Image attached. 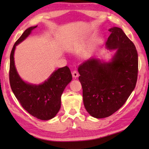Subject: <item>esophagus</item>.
Masks as SVG:
<instances>
[{
  "label": "esophagus",
  "instance_id": "obj_1",
  "mask_svg": "<svg viewBox=\"0 0 149 149\" xmlns=\"http://www.w3.org/2000/svg\"><path fill=\"white\" fill-rule=\"evenodd\" d=\"M78 73H77V71H75V70H74V71H73V72H72V76L74 77V78H76V77H78Z\"/></svg>",
  "mask_w": 149,
  "mask_h": 149
}]
</instances>
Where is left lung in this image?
Returning <instances> with one entry per match:
<instances>
[{"mask_svg": "<svg viewBox=\"0 0 149 149\" xmlns=\"http://www.w3.org/2000/svg\"><path fill=\"white\" fill-rule=\"evenodd\" d=\"M108 31L106 47L116 52L109 62L92 58L78 68L85 109L91 116H110L125 104L137 80L138 54L135 45L120 27Z\"/></svg>", "mask_w": 149, "mask_h": 149, "instance_id": "obj_1", "label": "left lung"}]
</instances>
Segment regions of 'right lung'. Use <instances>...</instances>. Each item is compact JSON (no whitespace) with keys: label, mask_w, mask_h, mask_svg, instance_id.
I'll return each instance as SVG.
<instances>
[{"label":"right lung","mask_w":149,"mask_h":149,"mask_svg":"<svg viewBox=\"0 0 149 149\" xmlns=\"http://www.w3.org/2000/svg\"><path fill=\"white\" fill-rule=\"evenodd\" d=\"M37 27L27 29L14 45L10 58V84L15 97L27 112L37 119L49 120L60 110L62 94L72 81V75L69 68L65 66L55 70L41 84H29L20 77L15 66V49Z\"/></svg>","instance_id":"obj_1"}]
</instances>
